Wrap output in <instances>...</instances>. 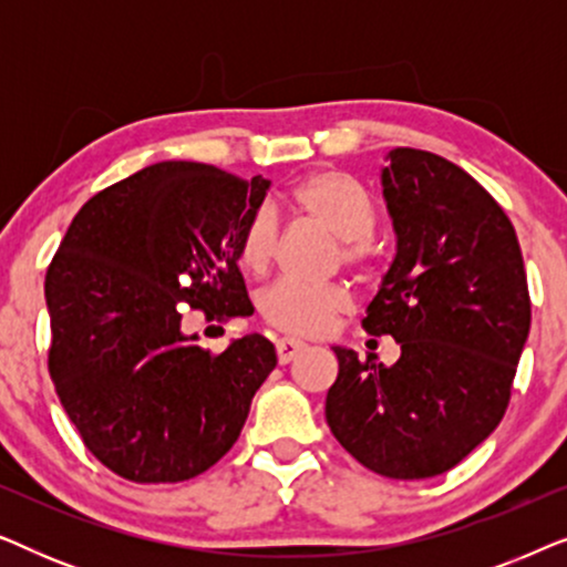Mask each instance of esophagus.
<instances>
[{
  "instance_id": "obj_1",
  "label": "esophagus",
  "mask_w": 567,
  "mask_h": 567,
  "mask_svg": "<svg viewBox=\"0 0 567 567\" xmlns=\"http://www.w3.org/2000/svg\"><path fill=\"white\" fill-rule=\"evenodd\" d=\"M307 346L301 340H291V338H281L276 343V353H278V363H291L299 353H305Z\"/></svg>"
}]
</instances>
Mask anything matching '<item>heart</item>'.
Masks as SVG:
<instances>
[{
  "label": "heart",
  "mask_w": 567,
  "mask_h": 567,
  "mask_svg": "<svg viewBox=\"0 0 567 567\" xmlns=\"http://www.w3.org/2000/svg\"><path fill=\"white\" fill-rule=\"evenodd\" d=\"M291 206L305 219L320 224L340 239V255L348 266L369 260V237L377 227V204L353 175L340 169H320L291 190ZM278 216L262 206L247 219L239 237V262L250 274L268 270L278 250ZM351 297L343 286H312L301 281H278L260 297V312L268 324L289 336H322L332 328Z\"/></svg>",
  "instance_id": "b5f03b06"
}]
</instances>
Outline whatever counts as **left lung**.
Segmentation results:
<instances>
[{
	"label": "left lung",
	"mask_w": 567,
	"mask_h": 567,
	"mask_svg": "<svg viewBox=\"0 0 567 567\" xmlns=\"http://www.w3.org/2000/svg\"><path fill=\"white\" fill-rule=\"evenodd\" d=\"M398 250L361 328L392 336V367L336 346L324 400L332 436L392 480L460 464L495 431L529 338L532 301L514 224L462 167L398 146L382 167Z\"/></svg>",
	"instance_id": "8db88e82"
}]
</instances>
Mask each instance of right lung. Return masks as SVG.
Here are the masks:
<instances>
[{
    "label": "right lung",
    "instance_id": "add662e5",
    "mask_svg": "<svg viewBox=\"0 0 567 567\" xmlns=\"http://www.w3.org/2000/svg\"><path fill=\"white\" fill-rule=\"evenodd\" d=\"M270 181L200 162H157L100 190L45 274L49 371L84 446L134 483H183L235 446L276 348L196 346L188 309L250 317L239 237Z\"/></svg>",
    "mask_w": 567,
    "mask_h": 567
}]
</instances>
